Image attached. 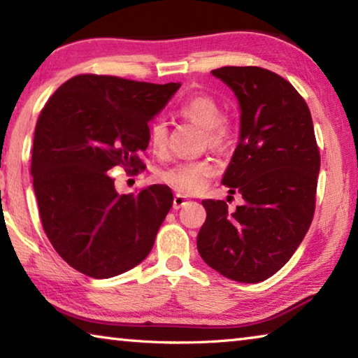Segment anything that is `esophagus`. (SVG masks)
<instances>
[{"mask_svg":"<svg viewBox=\"0 0 358 358\" xmlns=\"http://www.w3.org/2000/svg\"><path fill=\"white\" fill-rule=\"evenodd\" d=\"M186 203H187L186 196H183V194H175V197H173V210H180L181 207H185Z\"/></svg>","mask_w":358,"mask_h":358,"instance_id":"obj_1","label":"esophagus"}]
</instances>
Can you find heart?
<instances>
[{
  "mask_svg": "<svg viewBox=\"0 0 358 358\" xmlns=\"http://www.w3.org/2000/svg\"><path fill=\"white\" fill-rule=\"evenodd\" d=\"M183 117L207 131L211 147H221L229 141V129L221 121V107L208 96H196L180 107ZM167 143V126L162 120H155L150 126V145L155 151H162ZM216 167L208 159L181 161L161 173L162 180L183 194H199L215 177Z\"/></svg>",
  "mask_w": 358,
  "mask_h": 358,
  "instance_id": "heart-1",
  "label": "heart"
}]
</instances>
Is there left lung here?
I'll list each match as a JSON object with an SVG mask.
<instances>
[{
  "mask_svg": "<svg viewBox=\"0 0 358 358\" xmlns=\"http://www.w3.org/2000/svg\"><path fill=\"white\" fill-rule=\"evenodd\" d=\"M211 74L238 101V145L221 181L245 202L230 213L224 201H202L197 250L229 280L260 282L292 257L311 226L320 169L313 118L275 72L226 66Z\"/></svg>",
  "mask_w": 358,
  "mask_h": 358,
  "instance_id": "left-lung-1",
  "label": "left lung"
}]
</instances>
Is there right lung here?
<instances>
[{
    "label": "right lung",
    "instance_id": "1",
    "mask_svg": "<svg viewBox=\"0 0 358 358\" xmlns=\"http://www.w3.org/2000/svg\"><path fill=\"white\" fill-rule=\"evenodd\" d=\"M180 87L83 74L63 83L42 108L31 157L42 227L80 273L118 276L153 248L173 203L172 189L151 185L118 194L107 172L142 169L136 155L148 147V123Z\"/></svg>",
    "mask_w": 358,
    "mask_h": 358
}]
</instances>
